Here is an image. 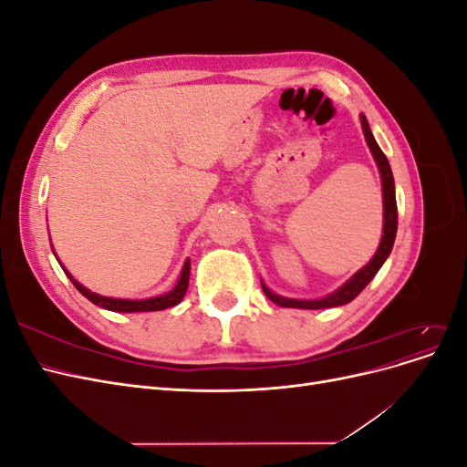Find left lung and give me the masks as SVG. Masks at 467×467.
<instances>
[{
	"mask_svg": "<svg viewBox=\"0 0 467 467\" xmlns=\"http://www.w3.org/2000/svg\"><path fill=\"white\" fill-rule=\"evenodd\" d=\"M362 130L366 136V142L370 146V151L374 155V160L379 167V175H381V187H384V235H381L379 247L376 251V255L372 257V261L366 265L364 268L352 276L345 286L338 288L337 292H333L327 298L321 300H288L282 298V296L273 294L263 285V292L266 294V298L282 306V307H300V309H321V307H335V306H343L348 304L357 298V296L366 288V285L376 276V273L379 271V266L384 265V261L389 257L393 242H395V234H398V202H395V185H393V175H391V167L389 161L384 155V151L379 150V146L376 144V140L372 136V130L368 126V120L362 115Z\"/></svg>",
	"mask_w": 467,
	"mask_h": 467,
	"instance_id": "obj_1",
	"label": "left lung"
}]
</instances>
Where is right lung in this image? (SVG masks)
<instances>
[{
	"label": "right lung",
	"mask_w": 467,
	"mask_h": 467,
	"mask_svg": "<svg viewBox=\"0 0 467 467\" xmlns=\"http://www.w3.org/2000/svg\"><path fill=\"white\" fill-rule=\"evenodd\" d=\"M64 268V266H62ZM66 271V268H64ZM189 273H191V261L185 263V266H182V273H181V278L177 282V286L167 292L163 296H158V298H150V300H119V298H105V296H99V294H93L89 292L88 288H83L78 280L72 278V275H69L66 271V275L69 276V280L74 282V286L86 296V298L89 302H93L95 306L99 307H105V309H110V312H158V309H165V307H173L177 306L182 296H185L187 292V286H189Z\"/></svg>",
	"instance_id": "right-lung-1"
}]
</instances>
